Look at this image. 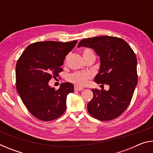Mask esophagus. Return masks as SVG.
<instances>
[{
    "label": "esophagus",
    "instance_id": "1",
    "mask_svg": "<svg viewBox=\"0 0 153 153\" xmlns=\"http://www.w3.org/2000/svg\"><path fill=\"white\" fill-rule=\"evenodd\" d=\"M83 88L82 87H79V86H74V90H76V91H80V90H82Z\"/></svg>",
    "mask_w": 153,
    "mask_h": 153
}]
</instances>
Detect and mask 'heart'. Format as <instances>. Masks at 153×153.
<instances>
[{
	"instance_id": "obj_1",
	"label": "heart",
	"mask_w": 153,
	"mask_h": 153,
	"mask_svg": "<svg viewBox=\"0 0 153 153\" xmlns=\"http://www.w3.org/2000/svg\"><path fill=\"white\" fill-rule=\"evenodd\" d=\"M82 55L84 56V58H86L89 56L94 55V54L93 53L92 49H90L89 48H86L82 51ZM91 77V74L90 73H88V72L76 71L69 74L68 77H67V79H68L69 82L77 85V86H84V85L87 83L88 80L90 79Z\"/></svg>"
}]
</instances>
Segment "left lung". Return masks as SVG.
Listing matches in <instances>:
<instances>
[{"instance_id":"left-lung-1","label":"left lung","mask_w":153,"mask_h":153,"mask_svg":"<svg viewBox=\"0 0 153 153\" xmlns=\"http://www.w3.org/2000/svg\"><path fill=\"white\" fill-rule=\"evenodd\" d=\"M77 46L94 49L100 59L94 82L109 86L108 91L92 89L94 96L87 106L89 114L104 121L118 117L129 106L138 83L136 54L125 40L114 36L86 38Z\"/></svg>"}]
</instances>
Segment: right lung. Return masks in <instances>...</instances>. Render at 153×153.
<instances>
[{"label": "right lung", "mask_w": 153, "mask_h": 153, "mask_svg": "<svg viewBox=\"0 0 153 153\" xmlns=\"http://www.w3.org/2000/svg\"><path fill=\"white\" fill-rule=\"evenodd\" d=\"M77 40L36 42L25 48L16 64V88L29 112L38 120H56L66 109V98L74 85L65 82L58 90L48 86L49 80L59 77L65 56Z\"/></svg>", "instance_id": "add662e5"}]
</instances>
